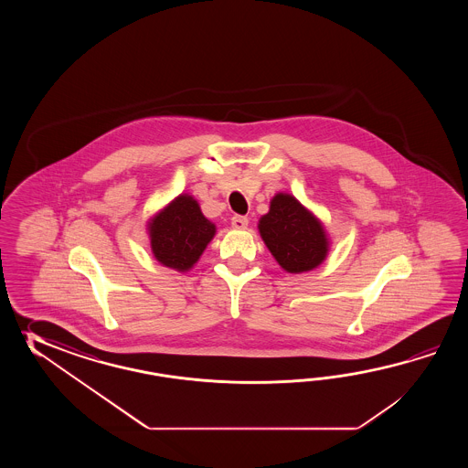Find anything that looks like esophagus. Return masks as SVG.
Wrapping results in <instances>:
<instances>
[{"instance_id": "obj_1", "label": "esophagus", "mask_w": 468, "mask_h": 468, "mask_svg": "<svg viewBox=\"0 0 468 468\" xmlns=\"http://www.w3.org/2000/svg\"><path fill=\"white\" fill-rule=\"evenodd\" d=\"M230 224H232V228L238 230L248 229L249 220L248 218H242V216H234L232 219H230Z\"/></svg>"}]
</instances>
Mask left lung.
Segmentation results:
<instances>
[{
	"mask_svg": "<svg viewBox=\"0 0 468 468\" xmlns=\"http://www.w3.org/2000/svg\"><path fill=\"white\" fill-rule=\"evenodd\" d=\"M258 229L272 258L291 274L313 271L328 256L329 238L323 222L286 192L271 199Z\"/></svg>",
	"mask_w": 468,
	"mask_h": 468,
	"instance_id": "left-lung-1",
	"label": "left lung"
}]
</instances>
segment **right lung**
<instances>
[{"label": "right lung", "mask_w": 468, "mask_h": 468, "mask_svg": "<svg viewBox=\"0 0 468 468\" xmlns=\"http://www.w3.org/2000/svg\"><path fill=\"white\" fill-rule=\"evenodd\" d=\"M154 258L165 268L187 272L216 236V224L206 219L199 202L180 194L147 222Z\"/></svg>", "instance_id": "right-lung-1"}]
</instances>
